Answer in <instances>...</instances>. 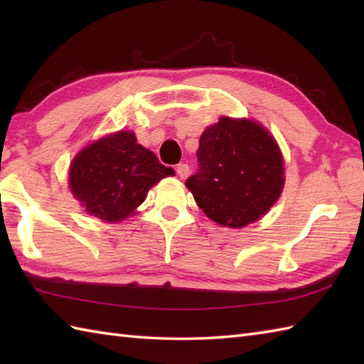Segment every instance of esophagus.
Wrapping results in <instances>:
<instances>
[{"label": "esophagus", "mask_w": 364, "mask_h": 364, "mask_svg": "<svg viewBox=\"0 0 364 364\" xmlns=\"http://www.w3.org/2000/svg\"><path fill=\"white\" fill-rule=\"evenodd\" d=\"M176 173H178V176L181 178V180H186V178H188L189 173H191L189 166H188V164H178V166H176Z\"/></svg>", "instance_id": "1"}]
</instances>
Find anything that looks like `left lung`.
<instances>
[{
  "instance_id": "1",
  "label": "left lung",
  "mask_w": 364,
  "mask_h": 364,
  "mask_svg": "<svg viewBox=\"0 0 364 364\" xmlns=\"http://www.w3.org/2000/svg\"><path fill=\"white\" fill-rule=\"evenodd\" d=\"M198 172L186 180L200 210L222 227L242 228L280 197L283 156L258 122L222 117L200 136Z\"/></svg>"
}]
</instances>
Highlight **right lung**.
<instances>
[{"mask_svg": "<svg viewBox=\"0 0 364 364\" xmlns=\"http://www.w3.org/2000/svg\"><path fill=\"white\" fill-rule=\"evenodd\" d=\"M134 133L117 131L89 144L70 164L68 184L86 213L105 222L133 214L154 184L173 175Z\"/></svg>", "mask_w": 364, "mask_h": 364, "instance_id": "right-lung-1", "label": "right lung"}]
</instances>
